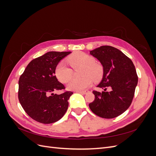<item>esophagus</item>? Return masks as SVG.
<instances>
[{"instance_id": "34e87169", "label": "esophagus", "mask_w": 156, "mask_h": 156, "mask_svg": "<svg viewBox=\"0 0 156 156\" xmlns=\"http://www.w3.org/2000/svg\"><path fill=\"white\" fill-rule=\"evenodd\" d=\"M76 92L77 93H80V94H86L88 92V90H83V91H76Z\"/></svg>"}]
</instances>
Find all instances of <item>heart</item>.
I'll list each match as a JSON object with an SVG mask.
<instances>
[{"mask_svg":"<svg viewBox=\"0 0 156 156\" xmlns=\"http://www.w3.org/2000/svg\"><path fill=\"white\" fill-rule=\"evenodd\" d=\"M68 62L73 69L83 67L80 79L73 78L67 84V88L72 90L81 91L91 85L93 79L98 81L101 77L103 69L101 66L95 62L93 56L83 52H75L69 56L67 58ZM56 77L62 83L68 82L72 77L73 71L64 62H60L56 66L55 69Z\"/></svg>","mask_w":156,"mask_h":156,"instance_id":"obj_1","label":"heart"}]
</instances>
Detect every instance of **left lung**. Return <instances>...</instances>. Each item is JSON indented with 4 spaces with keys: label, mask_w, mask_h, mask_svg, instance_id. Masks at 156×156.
Wrapping results in <instances>:
<instances>
[{
    "label": "left lung",
    "mask_w": 156,
    "mask_h": 156,
    "mask_svg": "<svg viewBox=\"0 0 156 156\" xmlns=\"http://www.w3.org/2000/svg\"><path fill=\"white\" fill-rule=\"evenodd\" d=\"M90 54L103 66V78L97 87L104 91H93L95 99L89 107L103 119L117 117L129 108L133 100L138 83L135 66L121 51L112 46H101ZM107 87L111 88L110 92L106 91Z\"/></svg>",
    "instance_id": "8db88e82"
}]
</instances>
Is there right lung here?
<instances>
[{"instance_id":"obj_1","label":"right lung","mask_w":156,"mask_h":156,"mask_svg":"<svg viewBox=\"0 0 156 156\" xmlns=\"http://www.w3.org/2000/svg\"><path fill=\"white\" fill-rule=\"evenodd\" d=\"M71 53L49 51L28 64L19 81L18 98L27 114L42 124L57 122L66 112L73 92H53L65 89L55 75L60 61Z\"/></svg>"}]
</instances>
